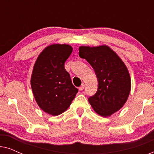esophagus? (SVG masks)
<instances>
[{
  "label": "esophagus",
  "instance_id": "1",
  "mask_svg": "<svg viewBox=\"0 0 154 154\" xmlns=\"http://www.w3.org/2000/svg\"><path fill=\"white\" fill-rule=\"evenodd\" d=\"M84 88H85V84L83 83V84H82V85L79 88V90H81H81H83L84 89Z\"/></svg>",
  "mask_w": 154,
  "mask_h": 154
}]
</instances>
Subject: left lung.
<instances>
[{
  "instance_id": "obj_1",
  "label": "left lung",
  "mask_w": 154,
  "mask_h": 154,
  "mask_svg": "<svg viewBox=\"0 0 154 154\" xmlns=\"http://www.w3.org/2000/svg\"><path fill=\"white\" fill-rule=\"evenodd\" d=\"M79 56L90 63L97 78V91L88 99L90 105L101 116H110L123 106L129 97L131 79L127 66L106 45L81 46Z\"/></svg>"
}]
</instances>
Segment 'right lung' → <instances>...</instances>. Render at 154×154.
<instances>
[{
    "label": "right lung",
    "mask_w": 154,
    "mask_h": 154,
    "mask_svg": "<svg viewBox=\"0 0 154 154\" xmlns=\"http://www.w3.org/2000/svg\"><path fill=\"white\" fill-rule=\"evenodd\" d=\"M72 51L67 44L48 45L33 66L31 77L33 94L40 108L50 115L58 116L66 111L79 92L64 68Z\"/></svg>",
    "instance_id": "1"
}]
</instances>
